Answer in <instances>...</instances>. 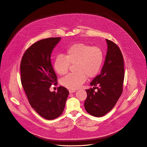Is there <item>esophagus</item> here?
<instances>
[{
    "label": "esophagus",
    "mask_w": 147,
    "mask_h": 147,
    "mask_svg": "<svg viewBox=\"0 0 147 147\" xmlns=\"http://www.w3.org/2000/svg\"><path fill=\"white\" fill-rule=\"evenodd\" d=\"M76 92L75 90H73V89H69V93H74V92Z\"/></svg>",
    "instance_id": "1"
}]
</instances>
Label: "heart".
<instances>
[{"label":"heart","mask_w":147,"mask_h":147,"mask_svg":"<svg viewBox=\"0 0 147 147\" xmlns=\"http://www.w3.org/2000/svg\"><path fill=\"white\" fill-rule=\"evenodd\" d=\"M104 61L103 51L99 47L85 43H76L66 49L63 54L58 55L54 61V68L59 75H64L70 64H75L76 72L70 74L61 80V84L69 89H76L86 80L100 72Z\"/></svg>","instance_id":"1"}]
</instances>
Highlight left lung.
<instances>
[{
	"label": "left lung",
	"mask_w": 147,
	"mask_h": 147,
	"mask_svg": "<svg viewBox=\"0 0 147 147\" xmlns=\"http://www.w3.org/2000/svg\"><path fill=\"white\" fill-rule=\"evenodd\" d=\"M107 51L101 74L90 83L94 89H86L84 102L86 111L90 115L100 117L109 112L117 104L123 92L125 77L124 61L119 47L106 39ZM98 86L99 87H97ZM98 89L95 92L94 88Z\"/></svg>",
	"instance_id": "obj_1"
}]
</instances>
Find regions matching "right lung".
I'll use <instances>...</instances> for the list:
<instances>
[{"mask_svg":"<svg viewBox=\"0 0 147 147\" xmlns=\"http://www.w3.org/2000/svg\"><path fill=\"white\" fill-rule=\"evenodd\" d=\"M61 37L48 38L31 45L24 53L20 64L22 86L32 107L43 118L52 120L63 113L69 92L63 86L50 92L57 84L51 62L53 50Z\"/></svg>","mask_w":147,"mask_h":147,"instance_id":"right-lung-1","label":"right lung"}]
</instances>
